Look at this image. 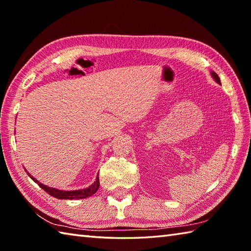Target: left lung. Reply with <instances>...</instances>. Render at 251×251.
Instances as JSON below:
<instances>
[{"instance_id":"8db88e82","label":"left lung","mask_w":251,"mask_h":251,"mask_svg":"<svg viewBox=\"0 0 251 251\" xmlns=\"http://www.w3.org/2000/svg\"><path fill=\"white\" fill-rule=\"evenodd\" d=\"M211 76L214 77V79H215V81H216L218 84H221V82H220V78H219V76H218V74H217L216 72L211 71Z\"/></svg>"}]
</instances>
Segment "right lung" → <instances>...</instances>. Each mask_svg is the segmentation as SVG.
I'll use <instances>...</instances> for the list:
<instances>
[{"instance_id":"1","label":"right lung","mask_w":251,"mask_h":251,"mask_svg":"<svg viewBox=\"0 0 251 251\" xmlns=\"http://www.w3.org/2000/svg\"><path fill=\"white\" fill-rule=\"evenodd\" d=\"M26 172V170H25ZM29 176L30 178L34 181L35 183H37L40 185V188L43 189L44 191H46L47 193L50 195L56 197L58 200H81V199H86V197L92 196L93 194H95L96 192H97L98 188H99V177L96 178L95 182L88 186L86 189H82V190H74V191H62V190H58L55 188H50V186H47L43 183H41L40 181H37L35 178L32 177V176L26 173Z\"/></svg>"}]
</instances>
